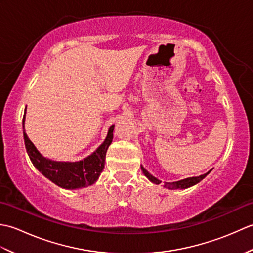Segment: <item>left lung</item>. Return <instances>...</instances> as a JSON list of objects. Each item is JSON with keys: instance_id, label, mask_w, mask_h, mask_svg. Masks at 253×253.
Segmentation results:
<instances>
[{"instance_id": "left-lung-1", "label": "left lung", "mask_w": 253, "mask_h": 253, "mask_svg": "<svg viewBox=\"0 0 253 253\" xmlns=\"http://www.w3.org/2000/svg\"><path fill=\"white\" fill-rule=\"evenodd\" d=\"M141 169H142V171H143V174L147 176V178H148L150 181H152L153 184H157V185H160V184H161V180H159L158 178H155L154 176H152L151 174H150L146 169L142 168V166H141ZM211 170H212V169H211ZM211 170H209L208 173L203 174V175H200V176H197V177H188V178L181 179V180H178V181L164 182V187H165V188H169V189H186V188H189V187H191V186H193V185L198 184V182H200V181L204 178V177H206Z\"/></svg>"}]
</instances>
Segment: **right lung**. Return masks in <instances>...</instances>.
Returning <instances> with one entry per match:
<instances>
[{"label":"right lung","instance_id":"obj_1","mask_svg":"<svg viewBox=\"0 0 253 253\" xmlns=\"http://www.w3.org/2000/svg\"><path fill=\"white\" fill-rule=\"evenodd\" d=\"M24 124L25 115L23 118V125ZM23 127L25 147L32 164L36 166L38 170L41 171L42 175H44L55 185L65 188V189H78V188L91 186L98 180L100 174L104 169L107 148L110 147L113 140L114 125L110 127L104 142L88 158L78 161V162H56V161L42 157L25 132V126Z\"/></svg>","mask_w":253,"mask_h":253}]
</instances>
